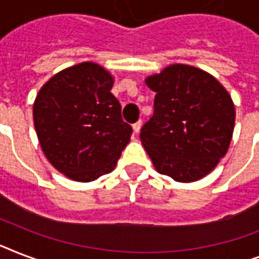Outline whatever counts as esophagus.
<instances>
[{"instance_id": "esophagus-1", "label": "esophagus", "mask_w": 259, "mask_h": 259, "mask_svg": "<svg viewBox=\"0 0 259 259\" xmlns=\"http://www.w3.org/2000/svg\"><path fill=\"white\" fill-rule=\"evenodd\" d=\"M141 125H142L141 121H138V122H136V123H134V125H133V132H134V133L137 134L138 132H140V129H141Z\"/></svg>"}]
</instances>
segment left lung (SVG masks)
Listing matches in <instances>:
<instances>
[{
	"label": "left lung",
	"instance_id": "1",
	"mask_svg": "<svg viewBox=\"0 0 259 259\" xmlns=\"http://www.w3.org/2000/svg\"><path fill=\"white\" fill-rule=\"evenodd\" d=\"M145 83L156 97L153 117L140 138L154 168L179 183L200 180L231 144V95L212 75L188 64H170Z\"/></svg>",
	"mask_w": 259,
	"mask_h": 259
}]
</instances>
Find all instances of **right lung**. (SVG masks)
<instances>
[{
    "mask_svg": "<svg viewBox=\"0 0 259 259\" xmlns=\"http://www.w3.org/2000/svg\"><path fill=\"white\" fill-rule=\"evenodd\" d=\"M114 76L94 62L64 68L46 82L33 103L38 144L55 169L74 181L97 180L117 165L132 126L110 93Z\"/></svg>",
    "mask_w": 259,
    "mask_h": 259,
    "instance_id": "right-lung-1",
    "label": "right lung"
}]
</instances>
